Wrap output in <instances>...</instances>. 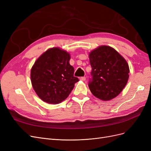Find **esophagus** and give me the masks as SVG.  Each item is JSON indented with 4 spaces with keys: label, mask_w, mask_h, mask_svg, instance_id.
<instances>
[{
    "label": "esophagus",
    "mask_w": 151,
    "mask_h": 151,
    "mask_svg": "<svg viewBox=\"0 0 151 151\" xmlns=\"http://www.w3.org/2000/svg\"><path fill=\"white\" fill-rule=\"evenodd\" d=\"M80 80L81 81H84L86 80V77H81L80 78Z\"/></svg>",
    "instance_id": "34e87169"
}]
</instances>
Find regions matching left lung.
Returning a JSON list of instances; mask_svg holds the SVG:
<instances>
[{
  "label": "left lung",
  "instance_id": "obj_1",
  "mask_svg": "<svg viewBox=\"0 0 151 151\" xmlns=\"http://www.w3.org/2000/svg\"><path fill=\"white\" fill-rule=\"evenodd\" d=\"M92 81L89 88L95 97L109 101L116 97L129 78V66L115 49L101 45L89 54Z\"/></svg>",
  "mask_w": 151,
  "mask_h": 151
}]
</instances>
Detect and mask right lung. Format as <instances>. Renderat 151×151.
<instances>
[{
  "mask_svg": "<svg viewBox=\"0 0 151 151\" xmlns=\"http://www.w3.org/2000/svg\"><path fill=\"white\" fill-rule=\"evenodd\" d=\"M70 55L59 47L49 48L38 57L31 69L33 88L43 101L58 104L68 96L79 81L70 65Z\"/></svg>",
  "mask_w": 151,
  "mask_h": 151,
  "instance_id": "add662e5",
  "label": "right lung"
}]
</instances>
